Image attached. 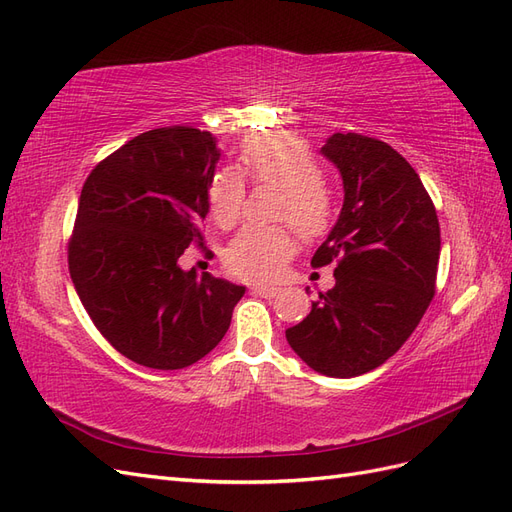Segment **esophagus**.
Here are the masks:
<instances>
[{
	"label": "esophagus",
	"mask_w": 512,
	"mask_h": 512,
	"mask_svg": "<svg viewBox=\"0 0 512 512\" xmlns=\"http://www.w3.org/2000/svg\"><path fill=\"white\" fill-rule=\"evenodd\" d=\"M252 292L260 294V297H265V299H275L277 297V288H273V286H254Z\"/></svg>",
	"instance_id": "obj_1"
}]
</instances>
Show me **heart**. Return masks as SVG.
Instances as JSON below:
<instances>
[{"label": "heart", "instance_id": "b5f03b06", "mask_svg": "<svg viewBox=\"0 0 512 512\" xmlns=\"http://www.w3.org/2000/svg\"><path fill=\"white\" fill-rule=\"evenodd\" d=\"M239 164L254 183L280 188L277 218L290 220L305 239L329 230L335 198L320 179V164L305 141L290 132H267L247 138L239 151ZM209 215L218 226L237 224L245 205V183L237 170L215 173L207 190ZM297 250V237L288 224L245 226L230 241L224 254L226 269L250 282H271L282 273Z\"/></svg>", "mask_w": 512, "mask_h": 512}]
</instances>
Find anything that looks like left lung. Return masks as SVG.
<instances>
[{"mask_svg": "<svg viewBox=\"0 0 512 512\" xmlns=\"http://www.w3.org/2000/svg\"><path fill=\"white\" fill-rule=\"evenodd\" d=\"M322 153L342 173L344 207L312 267L335 262V286L286 339L318 374L352 378L391 359L427 312L440 222L421 177L391 145L337 132Z\"/></svg>", "mask_w": 512, "mask_h": 512, "instance_id": "1", "label": "left lung"}]
</instances>
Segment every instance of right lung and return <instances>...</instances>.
I'll list each match as a JSON object with an SVG mask.
<instances>
[{
	"label": "right lung",
	"mask_w": 512,
	"mask_h": 512,
	"mask_svg": "<svg viewBox=\"0 0 512 512\" xmlns=\"http://www.w3.org/2000/svg\"><path fill=\"white\" fill-rule=\"evenodd\" d=\"M220 151L192 126L134 136L83 183L68 241L72 284L91 322L126 359L183 369L222 342L245 288L183 271L203 237L207 190Z\"/></svg>",
	"instance_id": "obj_1"
}]
</instances>
